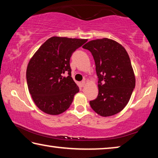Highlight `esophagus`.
<instances>
[{
	"mask_svg": "<svg viewBox=\"0 0 158 158\" xmlns=\"http://www.w3.org/2000/svg\"><path fill=\"white\" fill-rule=\"evenodd\" d=\"M81 85L82 87H84L85 86V81H84V80L81 82Z\"/></svg>",
	"mask_w": 158,
	"mask_h": 158,
	"instance_id": "1",
	"label": "esophagus"
}]
</instances>
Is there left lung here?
I'll use <instances>...</instances> for the list:
<instances>
[{"label":"left lung","instance_id":"left-lung-1","mask_svg":"<svg viewBox=\"0 0 158 158\" xmlns=\"http://www.w3.org/2000/svg\"><path fill=\"white\" fill-rule=\"evenodd\" d=\"M92 53L98 77V95L90 101L102 116L121 111L135 87V77L128 53L121 44L108 38L91 40L82 47Z\"/></svg>","mask_w":158,"mask_h":158}]
</instances>
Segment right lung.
<instances>
[{
	"instance_id": "add662e5",
	"label": "right lung",
	"mask_w": 158,
	"mask_h": 158,
	"mask_svg": "<svg viewBox=\"0 0 158 158\" xmlns=\"http://www.w3.org/2000/svg\"><path fill=\"white\" fill-rule=\"evenodd\" d=\"M86 42L84 39L50 37L29 61L26 69L29 93L36 106L44 113H63L79 91L71 77L69 60L73 52Z\"/></svg>"
}]
</instances>
